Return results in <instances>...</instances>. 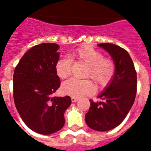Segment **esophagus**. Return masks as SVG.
<instances>
[{"label":"esophagus","instance_id":"obj_1","mask_svg":"<svg viewBox=\"0 0 151 151\" xmlns=\"http://www.w3.org/2000/svg\"><path fill=\"white\" fill-rule=\"evenodd\" d=\"M78 100V98H77V97H71V101H72L73 103H75V102H77Z\"/></svg>","mask_w":151,"mask_h":151}]
</instances>
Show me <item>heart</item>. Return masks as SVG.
<instances>
[{
  "label": "heart",
  "mask_w": 151,
  "mask_h": 151,
  "mask_svg": "<svg viewBox=\"0 0 151 151\" xmlns=\"http://www.w3.org/2000/svg\"><path fill=\"white\" fill-rule=\"evenodd\" d=\"M73 59L85 63L88 66L86 77H90L97 85L104 87L114 77L116 66L110 58L103 57V53L89 45H83L72 53ZM72 60L68 57L59 59L55 63V70L61 79L68 78L71 73ZM62 92L73 97H80L94 93L96 88L92 81L70 78L63 83Z\"/></svg>",
  "instance_id": "1"
}]
</instances>
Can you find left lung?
<instances>
[{"mask_svg": "<svg viewBox=\"0 0 151 151\" xmlns=\"http://www.w3.org/2000/svg\"><path fill=\"white\" fill-rule=\"evenodd\" d=\"M111 55L116 66L114 78L99 95L103 102L90 99L85 122L96 131H109L118 126L129 114L136 99L137 75L133 62L125 49L110 43L99 44Z\"/></svg>", "mask_w": 151, "mask_h": 151, "instance_id": "obj_1", "label": "left lung"}]
</instances>
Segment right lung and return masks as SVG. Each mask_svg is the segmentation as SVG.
Returning a JSON list of instances; mask_svg holds the SVG:
<instances>
[{
  "label": "right lung",
  "instance_id": "add662e5",
  "mask_svg": "<svg viewBox=\"0 0 151 151\" xmlns=\"http://www.w3.org/2000/svg\"><path fill=\"white\" fill-rule=\"evenodd\" d=\"M59 45L43 43L27 51L15 66L13 97L15 107L28 128L37 133L50 135L63 127L64 113L70 97L53 96L60 86L55 66Z\"/></svg>",
  "mask_w": 151,
  "mask_h": 151
}]
</instances>
